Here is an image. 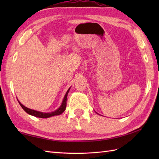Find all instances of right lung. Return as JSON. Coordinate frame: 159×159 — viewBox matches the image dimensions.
<instances>
[{
    "label": "right lung",
    "instance_id": "right-lung-1",
    "mask_svg": "<svg viewBox=\"0 0 159 159\" xmlns=\"http://www.w3.org/2000/svg\"><path fill=\"white\" fill-rule=\"evenodd\" d=\"M70 89V87L68 89V90L67 91L66 95H65V96H64V98L63 100L61 105L59 107V109L55 110V111H52V112H50V113H43V112H40V111H35V110H33V109H29V108L25 107L23 105V104L20 103L18 100V101L19 104H20V106H21V107L24 109V111H25L28 114L31 115V116H33L37 117L48 118V117H50L52 116H59V115L61 114L63 112V111L66 110V104H67V94H68Z\"/></svg>",
    "mask_w": 159,
    "mask_h": 159
}]
</instances>
